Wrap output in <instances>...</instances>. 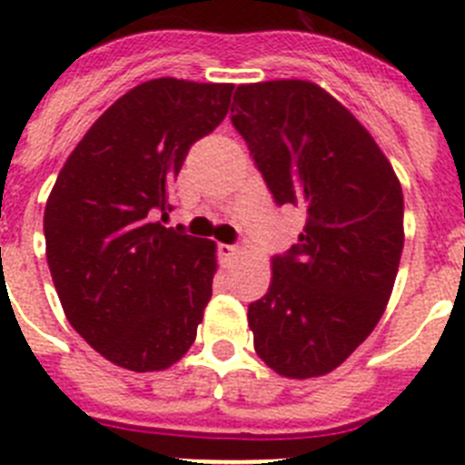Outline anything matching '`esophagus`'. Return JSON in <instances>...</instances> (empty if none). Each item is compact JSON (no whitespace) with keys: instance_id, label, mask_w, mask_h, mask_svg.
Here are the masks:
<instances>
[{"instance_id":"34e87169","label":"esophagus","mask_w":465,"mask_h":465,"mask_svg":"<svg viewBox=\"0 0 465 465\" xmlns=\"http://www.w3.org/2000/svg\"><path fill=\"white\" fill-rule=\"evenodd\" d=\"M236 252L238 250L233 245H218V254L224 259V262H232V259L236 257Z\"/></svg>"}]
</instances>
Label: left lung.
Segmentation results:
<instances>
[{
    "mask_svg": "<svg viewBox=\"0 0 465 465\" xmlns=\"http://www.w3.org/2000/svg\"><path fill=\"white\" fill-rule=\"evenodd\" d=\"M232 124L277 206L302 213L272 257L268 293L247 305L259 358L289 379L340 367L383 316L403 250V194L358 119L305 80L242 84Z\"/></svg>",
    "mask_w": 465,
    "mask_h": 465,
    "instance_id": "8db88e82",
    "label": "left lung"
}]
</instances>
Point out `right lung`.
<instances>
[{
  "label": "right lung",
  "mask_w": 465,
  "mask_h": 465,
  "mask_svg": "<svg viewBox=\"0 0 465 465\" xmlns=\"http://www.w3.org/2000/svg\"><path fill=\"white\" fill-rule=\"evenodd\" d=\"M233 84L134 86L68 155L45 203L47 266L66 319L110 362L158 371L183 358L213 293L215 245L167 229L190 146L218 128Z\"/></svg>",
  "instance_id": "add662e5"
}]
</instances>
